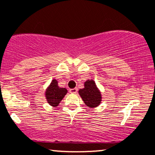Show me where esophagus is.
Masks as SVG:
<instances>
[{
    "instance_id": "obj_1",
    "label": "esophagus",
    "mask_w": 155,
    "mask_h": 155,
    "mask_svg": "<svg viewBox=\"0 0 155 155\" xmlns=\"http://www.w3.org/2000/svg\"><path fill=\"white\" fill-rule=\"evenodd\" d=\"M78 89L76 88H74V89H70V92L71 93H73V94H76V92H77Z\"/></svg>"
}]
</instances>
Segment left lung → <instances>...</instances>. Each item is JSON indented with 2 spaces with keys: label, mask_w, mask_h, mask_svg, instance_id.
<instances>
[{
  "label": "left lung",
  "mask_w": 155,
  "mask_h": 155,
  "mask_svg": "<svg viewBox=\"0 0 155 155\" xmlns=\"http://www.w3.org/2000/svg\"><path fill=\"white\" fill-rule=\"evenodd\" d=\"M79 94L85 105L89 108L98 107L101 104V92L93 79H87L85 81L84 87L79 89Z\"/></svg>",
  "instance_id": "left-lung-1"
}]
</instances>
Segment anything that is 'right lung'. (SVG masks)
Returning a JSON list of instances; mask_svg holds the SVG:
<instances>
[{"label": "right lung", "mask_w": 155, "mask_h": 155, "mask_svg": "<svg viewBox=\"0 0 155 155\" xmlns=\"http://www.w3.org/2000/svg\"><path fill=\"white\" fill-rule=\"evenodd\" d=\"M67 92L68 90L66 88L60 87L58 86V81L56 79H53L50 85L45 89V96L48 103L50 106L55 107L59 105Z\"/></svg>", "instance_id": "right-lung-1"}]
</instances>
